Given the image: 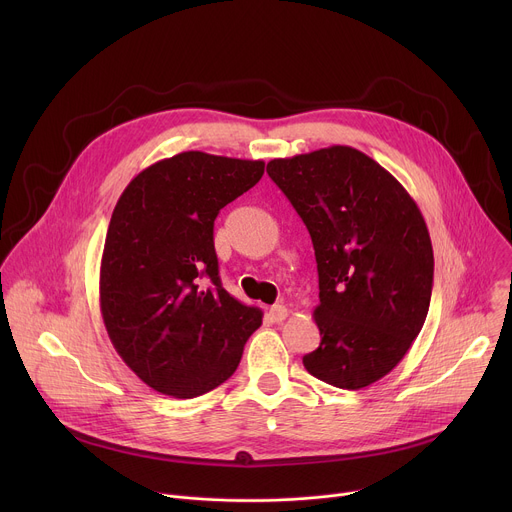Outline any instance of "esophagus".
<instances>
[{
  "mask_svg": "<svg viewBox=\"0 0 512 512\" xmlns=\"http://www.w3.org/2000/svg\"><path fill=\"white\" fill-rule=\"evenodd\" d=\"M267 316L271 318V322H283L287 318V308L283 304H275L269 308Z\"/></svg>",
  "mask_w": 512,
  "mask_h": 512,
  "instance_id": "esophagus-1",
  "label": "esophagus"
}]
</instances>
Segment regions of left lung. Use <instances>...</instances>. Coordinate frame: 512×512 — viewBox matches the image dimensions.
<instances>
[{
    "label": "left lung",
    "instance_id": "1",
    "mask_svg": "<svg viewBox=\"0 0 512 512\" xmlns=\"http://www.w3.org/2000/svg\"><path fill=\"white\" fill-rule=\"evenodd\" d=\"M310 231L322 342L304 356L316 379L356 391L389 375L427 318L433 249L409 192L348 145L267 164Z\"/></svg>",
    "mask_w": 512,
    "mask_h": 512
}]
</instances>
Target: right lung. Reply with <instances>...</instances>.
Here are the masks:
<instances>
[{
  "mask_svg": "<svg viewBox=\"0 0 512 512\" xmlns=\"http://www.w3.org/2000/svg\"><path fill=\"white\" fill-rule=\"evenodd\" d=\"M261 160L182 152L139 172L119 196L101 259L107 334L158 393L192 399L225 383L263 312L218 277L214 218L253 188Z\"/></svg>",
  "mask_w": 512,
  "mask_h": 512,
  "instance_id": "right-lung-1",
  "label": "right lung"
}]
</instances>
